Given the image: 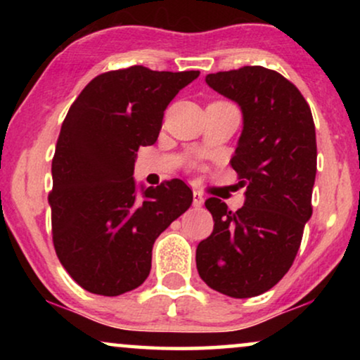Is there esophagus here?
Returning a JSON list of instances; mask_svg holds the SVG:
<instances>
[{"mask_svg": "<svg viewBox=\"0 0 360 360\" xmlns=\"http://www.w3.org/2000/svg\"><path fill=\"white\" fill-rule=\"evenodd\" d=\"M205 203V196L200 193V191H193V206L195 208H201Z\"/></svg>", "mask_w": 360, "mask_h": 360, "instance_id": "esophagus-1", "label": "esophagus"}]
</instances>
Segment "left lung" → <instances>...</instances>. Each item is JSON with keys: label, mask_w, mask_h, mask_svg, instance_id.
<instances>
[{"label": "left lung", "mask_w": 360, "mask_h": 360, "mask_svg": "<svg viewBox=\"0 0 360 360\" xmlns=\"http://www.w3.org/2000/svg\"><path fill=\"white\" fill-rule=\"evenodd\" d=\"M205 80L243 111L231 167L245 186V201L229 211L218 198L206 200L214 228L196 248V269L216 292L257 297L292 267L311 218L316 176L311 110L293 83L259 65L210 73Z\"/></svg>", "instance_id": "left-lung-1"}]
</instances>
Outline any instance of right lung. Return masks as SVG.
Returning <instances> with one entry per match:
<instances>
[{
  "label": "right lung",
  "mask_w": 360,
  "mask_h": 360,
  "mask_svg": "<svg viewBox=\"0 0 360 360\" xmlns=\"http://www.w3.org/2000/svg\"><path fill=\"white\" fill-rule=\"evenodd\" d=\"M198 75L142 65L101 73L68 110L49 205L57 257L86 292L117 297L144 283L155 239L190 208L181 180L137 193L132 175L139 146L154 144L165 108Z\"/></svg>",
  "instance_id": "obj_1"
}]
</instances>
